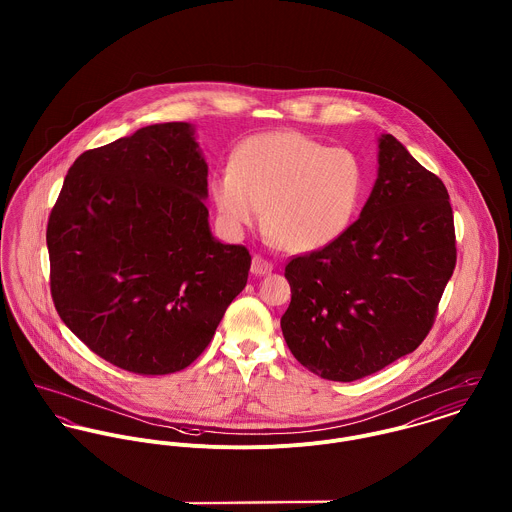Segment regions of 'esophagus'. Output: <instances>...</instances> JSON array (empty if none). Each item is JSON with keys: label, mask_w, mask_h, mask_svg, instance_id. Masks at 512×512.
Returning a JSON list of instances; mask_svg holds the SVG:
<instances>
[{"label": "esophagus", "mask_w": 512, "mask_h": 512, "mask_svg": "<svg viewBox=\"0 0 512 512\" xmlns=\"http://www.w3.org/2000/svg\"><path fill=\"white\" fill-rule=\"evenodd\" d=\"M272 270H274V266H272L268 260H264L262 256H254V258H252L250 272H252L254 276H266V274H270Z\"/></svg>", "instance_id": "34e87169"}]
</instances>
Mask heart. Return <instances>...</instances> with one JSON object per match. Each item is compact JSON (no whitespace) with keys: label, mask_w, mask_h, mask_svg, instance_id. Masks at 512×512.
<instances>
[{"label":"heart","mask_w":512,"mask_h":512,"mask_svg":"<svg viewBox=\"0 0 512 512\" xmlns=\"http://www.w3.org/2000/svg\"><path fill=\"white\" fill-rule=\"evenodd\" d=\"M365 189L359 159L305 134L280 130L244 140L209 185L222 226L240 234L262 211V232L282 252H315L353 224Z\"/></svg>","instance_id":"1"}]
</instances>
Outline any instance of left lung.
<instances>
[{
	"label": "left lung",
	"instance_id": "left-lung-1",
	"mask_svg": "<svg viewBox=\"0 0 512 512\" xmlns=\"http://www.w3.org/2000/svg\"><path fill=\"white\" fill-rule=\"evenodd\" d=\"M453 268L445 185L382 134L361 217L333 244L286 266L292 301L282 315L284 339L311 372L359 380L418 349Z\"/></svg>",
	"mask_w": 512,
	"mask_h": 512
}]
</instances>
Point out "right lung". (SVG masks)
I'll return each instance as SVG.
<instances>
[{"label":"right lung","mask_w":512,"mask_h":512,"mask_svg":"<svg viewBox=\"0 0 512 512\" xmlns=\"http://www.w3.org/2000/svg\"><path fill=\"white\" fill-rule=\"evenodd\" d=\"M195 126L140 128L84 151L47 224L51 293L74 335L138 374L191 365L244 290L250 254L211 232Z\"/></svg>","instance_id":"obj_1"}]
</instances>
